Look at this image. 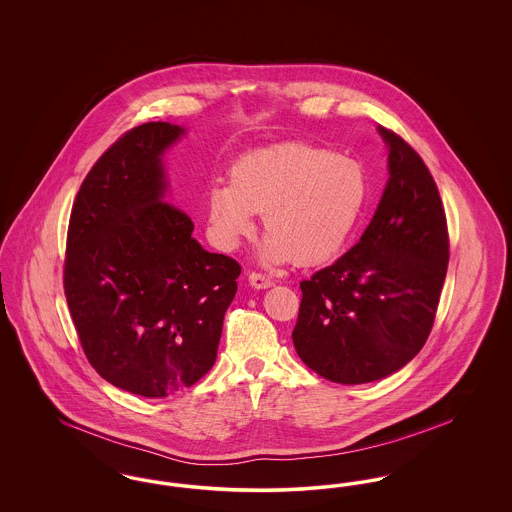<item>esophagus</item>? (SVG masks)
Listing matches in <instances>:
<instances>
[{"instance_id": "1", "label": "esophagus", "mask_w": 512, "mask_h": 512, "mask_svg": "<svg viewBox=\"0 0 512 512\" xmlns=\"http://www.w3.org/2000/svg\"><path fill=\"white\" fill-rule=\"evenodd\" d=\"M247 278H249V284H251L253 288H257V290H265V288L272 286V280H270L268 276L261 274V272H255V270H251V272L247 274Z\"/></svg>"}]
</instances>
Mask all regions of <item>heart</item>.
I'll use <instances>...</instances> for the list:
<instances>
[{"mask_svg": "<svg viewBox=\"0 0 512 512\" xmlns=\"http://www.w3.org/2000/svg\"><path fill=\"white\" fill-rule=\"evenodd\" d=\"M365 199V171L357 161L311 144H282L242 157L230 184H213L207 209L224 247L249 236L255 213L263 211V257L315 265L349 240Z\"/></svg>", "mask_w": 512, "mask_h": 512, "instance_id": "b5f03b06", "label": "heart"}]
</instances>
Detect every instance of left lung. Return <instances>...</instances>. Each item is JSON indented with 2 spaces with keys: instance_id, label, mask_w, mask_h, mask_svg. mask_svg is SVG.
Returning a JSON list of instances; mask_svg holds the SVG:
<instances>
[{
  "instance_id": "obj_1",
  "label": "left lung",
  "mask_w": 512,
  "mask_h": 512,
  "mask_svg": "<svg viewBox=\"0 0 512 512\" xmlns=\"http://www.w3.org/2000/svg\"><path fill=\"white\" fill-rule=\"evenodd\" d=\"M390 180L359 244L299 284L293 345L336 384H366L407 365L428 340L449 263L438 186L422 157L380 126Z\"/></svg>"
}]
</instances>
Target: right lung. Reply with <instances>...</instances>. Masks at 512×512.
<instances>
[{"mask_svg": "<svg viewBox=\"0 0 512 512\" xmlns=\"http://www.w3.org/2000/svg\"><path fill=\"white\" fill-rule=\"evenodd\" d=\"M182 134L171 122L122 134L84 178L67 232L63 286L90 365L151 399L215 365L242 272L197 244L192 219L165 201L161 157Z\"/></svg>", "mask_w": 512, "mask_h": 512, "instance_id": "obj_1", "label": "right lung"}]
</instances>
